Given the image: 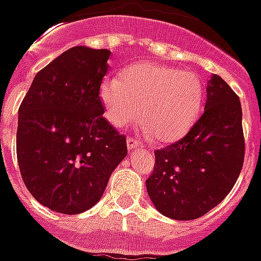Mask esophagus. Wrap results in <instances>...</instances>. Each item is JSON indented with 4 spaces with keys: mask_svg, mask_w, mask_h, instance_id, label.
I'll list each match as a JSON object with an SVG mask.
<instances>
[{
    "mask_svg": "<svg viewBox=\"0 0 261 261\" xmlns=\"http://www.w3.org/2000/svg\"><path fill=\"white\" fill-rule=\"evenodd\" d=\"M126 143H127V148L130 149V150L135 148H138V146H141V142L136 141L135 138H127Z\"/></svg>",
    "mask_w": 261,
    "mask_h": 261,
    "instance_id": "esophagus-1",
    "label": "esophagus"
}]
</instances>
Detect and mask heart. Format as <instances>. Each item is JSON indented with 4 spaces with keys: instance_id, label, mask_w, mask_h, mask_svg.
Segmentation results:
<instances>
[{
    "instance_id": "1",
    "label": "heart",
    "mask_w": 261,
    "mask_h": 261,
    "mask_svg": "<svg viewBox=\"0 0 261 261\" xmlns=\"http://www.w3.org/2000/svg\"><path fill=\"white\" fill-rule=\"evenodd\" d=\"M99 98L105 118L116 127L126 126L139 115L141 126L156 141H176L197 118L203 99L200 78L192 71L145 62L123 75L103 79Z\"/></svg>"
}]
</instances>
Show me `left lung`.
Here are the masks:
<instances>
[{
  "mask_svg": "<svg viewBox=\"0 0 261 261\" xmlns=\"http://www.w3.org/2000/svg\"><path fill=\"white\" fill-rule=\"evenodd\" d=\"M243 162L240 99L223 79L213 75L202 116L182 139L154 150L148 195L162 215L193 220L229 195Z\"/></svg>",
  "mask_w": 261,
  "mask_h": 261,
  "instance_id": "left-lung-1",
  "label": "left lung"
}]
</instances>
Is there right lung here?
Masks as SVG:
<instances>
[{
    "instance_id": "right-lung-1",
    "label": "right lung",
    "mask_w": 261,
    "mask_h": 261,
    "mask_svg": "<svg viewBox=\"0 0 261 261\" xmlns=\"http://www.w3.org/2000/svg\"><path fill=\"white\" fill-rule=\"evenodd\" d=\"M111 51L73 46L35 75L18 109L17 159L45 207L78 215L103 195L127 154L126 136L103 118L99 98Z\"/></svg>"
}]
</instances>
